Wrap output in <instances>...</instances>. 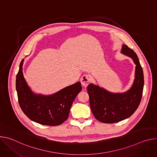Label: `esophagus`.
<instances>
[{
    "mask_svg": "<svg viewBox=\"0 0 157 157\" xmlns=\"http://www.w3.org/2000/svg\"><path fill=\"white\" fill-rule=\"evenodd\" d=\"M90 81H91L90 80V77H89V76L87 75H83L80 79V81H81L82 85L85 87L89 84V82H90Z\"/></svg>",
    "mask_w": 157,
    "mask_h": 157,
    "instance_id": "esophagus-1",
    "label": "esophagus"
}]
</instances>
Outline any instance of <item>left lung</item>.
Returning <instances> with one entry per match:
<instances>
[{
  "mask_svg": "<svg viewBox=\"0 0 157 157\" xmlns=\"http://www.w3.org/2000/svg\"><path fill=\"white\" fill-rule=\"evenodd\" d=\"M121 53L136 64L135 78L128 90L113 93L92 83L87 87L91 109L95 118L103 123H116L130 117L138 108L142 96L144 79L138 56L126 44H122Z\"/></svg>",
  "mask_w": 157,
  "mask_h": 157,
  "instance_id": "left-lung-1",
  "label": "left lung"
}]
</instances>
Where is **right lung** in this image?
Segmentation results:
<instances>
[{
    "instance_id": "1",
    "label": "right lung",
    "mask_w": 157,
    "mask_h": 157,
    "mask_svg": "<svg viewBox=\"0 0 157 157\" xmlns=\"http://www.w3.org/2000/svg\"><path fill=\"white\" fill-rule=\"evenodd\" d=\"M24 59L21 60L16 78L18 103L24 114L38 124L56 126L68 117L72 104L82 90L79 81L65 87L56 93L44 95L32 91L23 73Z\"/></svg>"
}]
</instances>
